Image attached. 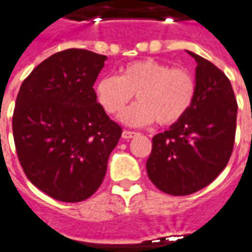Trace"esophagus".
Masks as SVG:
<instances>
[{
  "instance_id": "34e87169",
  "label": "esophagus",
  "mask_w": 252,
  "mask_h": 252,
  "mask_svg": "<svg viewBox=\"0 0 252 252\" xmlns=\"http://www.w3.org/2000/svg\"><path fill=\"white\" fill-rule=\"evenodd\" d=\"M137 135V132L133 131H123V139H131V137H135Z\"/></svg>"
}]
</instances>
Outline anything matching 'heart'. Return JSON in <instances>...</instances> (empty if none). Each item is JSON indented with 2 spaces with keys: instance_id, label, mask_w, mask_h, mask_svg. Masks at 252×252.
<instances>
[{
  "instance_id": "obj_1",
  "label": "heart",
  "mask_w": 252,
  "mask_h": 252,
  "mask_svg": "<svg viewBox=\"0 0 252 252\" xmlns=\"http://www.w3.org/2000/svg\"><path fill=\"white\" fill-rule=\"evenodd\" d=\"M94 93L110 115L121 112L136 94L139 101L120 116L128 126H147L155 120L169 126L189 110L195 95V79L186 68H171L166 63L146 59L121 67L119 77H101Z\"/></svg>"
}]
</instances>
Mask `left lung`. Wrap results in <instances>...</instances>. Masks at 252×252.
Segmentation results:
<instances>
[{
  "label": "left lung",
  "instance_id": "8db88e82",
  "mask_svg": "<svg viewBox=\"0 0 252 252\" xmlns=\"http://www.w3.org/2000/svg\"><path fill=\"white\" fill-rule=\"evenodd\" d=\"M197 62L195 95L189 110L167 131L153 137L148 178L171 195L205 188L225 169L232 154L238 104L225 74L188 51Z\"/></svg>",
  "mask_w": 252,
  "mask_h": 252
}]
</instances>
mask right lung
Instances as JSON below:
<instances>
[{
	"mask_svg": "<svg viewBox=\"0 0 252 252\" xmlns=\"http://www.w3.org/2000/svg\"><path fill=\"white\" fill-rule=\"evenodd\" d=\"M105 61L79 48L57 52L33 68L17 94L12 126L20 163L55 200L79 202L94 194L121 136L93 89Z\"/></svg>",
	"mask_w": 252,
	"mask_h": 252,
	"instance_id": "add662e5",
	"label": "right lung"
}]
</instances>
